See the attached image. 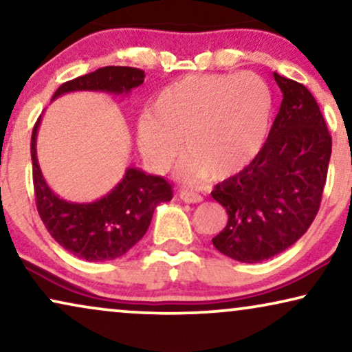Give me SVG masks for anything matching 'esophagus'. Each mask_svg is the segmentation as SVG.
Masks as SVG:
<instances>
[{
	"instance_id": "34e87169",
	"label": "esophagus",
	"mask_w": 352,
	"mask_h": 352,
	"mask_svg": "<svg viewBox=\"0 0 352 352\" xmlns=\"http://www.w3.org/2000/svg\"><path fill=\"white\" fill-rule=\"evenodd\" d=\"M179 197L182 201H186V204H200V201L204 200L199 194H194V192H189V190H181Z\"/></svg>"
}]
</instances>
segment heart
<instances>
[{"label":"heart","instance_id":"b5f03b06","mask_svg":"<svg viewBox=\"0 0 352 352\" xmlns=\"http://www.w3.org/2000/svg\"><path fill=\"white\" fill-rule=\"evenodd\" d=\"M272 115V91L256 74L189 75L157 96L139 120L138 144L153 168L166 170L184 141V175L228 179L261 153Z\"/></svg>","mask_w":352,"mask_h":352}]
</instances>
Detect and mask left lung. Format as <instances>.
Instances as JSON below:
<instances>
[{
    "label": "left lung",
    "instance_id": "left-lung-1",
    "mask_svg": "<svg viewBox=\"0 0 352 352\" xmlns=\"http://www.w3.org/2000/svg\"><path fill=\"white\" fill-rule=\"evenodd\" d=\"M282 104L261 153L214 187L228 224L211 240L240 263H261L300 240L319 211L331 136L305 85L274 72Z\"/></svg>",
    "mask_w": 352,
    "mask_h": 352
}]
</instances>
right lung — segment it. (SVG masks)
<instances>
[{
    "instance_id": "1",
    "label": "right lung",
    "mask_w": 352,
    "mask_h": 352,
    "mask_svg": "<svg viewBox=\"0 0 352 352\" xmlns=\"http://www.w3.org/2000/svg\"><path fill=\"white\" fill-rule=\"evenodd\" d=\"M144 70L134 67H102L60 85L52 100L75 91L128 96L144 83ZM40 123L41 115L33 128L30 153L36 210L47 232L67 252L86 261L100 263L123 256L147 232L157 206L173 199L171 184L162 176L128 166L122 181L98 200L76 204L60 199L47 186L38 163Z\"/></svg>"
}]
</instances>
